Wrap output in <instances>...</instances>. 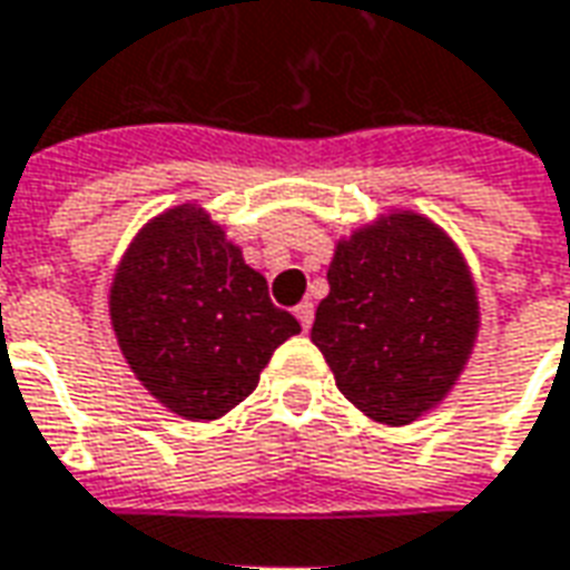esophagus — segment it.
I'll use <instances>...</instances> for the list:
<instances>
[{
    "label": "esophagus",
    "instance_id": "34e87169",
    "mask_svg": "<svg viewBox=\"0 0 570 570\" xmlns=\"http://www.w3.org/2000/svg\"><path fill=\"white\" fill-rule=\"evenodd\" d=\"M296 321L302 324V330H308L314 321V305L312 302H302V305H296Z\"/></svg>",
    "mask_w": 570,
    "mask_h": 570
}]
</instances>
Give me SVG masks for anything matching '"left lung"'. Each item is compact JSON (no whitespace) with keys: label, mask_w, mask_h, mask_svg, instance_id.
Returning a JSON list of instances; mask_svg holds the SVG:
<instances>
[{"label":"left lung","mask_w":570,"mask_h":570,"mask_svg":"<svg viewBox=\"0 0 570 570\" xmlns=\"http://www.w3.org/2000/svg\"><path fill=\"white\" fill-rule=\"evenodd\" d=\"M312 342L370 420L407 425L438 407L475 348L479 289L432 218L392 209L342 237Z\"/></svg>","instance_id":"obj_1"}]
</instances>
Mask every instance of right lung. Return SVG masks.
<instances>
[{"instance_id":"1","label":"right lung","mask_w":570,"mask_h":570,"mask_svg":"<svg viewBox=\"0 0 570 570\" xmlns=\"http://www.w3.org/2000/svg\"><path fill=\"white\" fill-rule=\"evenodd\" d=\"M135 380L185 420H218L253 395L298 321L200 203L154 216L122 253L107 296Z\"/></svg>"}]
</instances>
